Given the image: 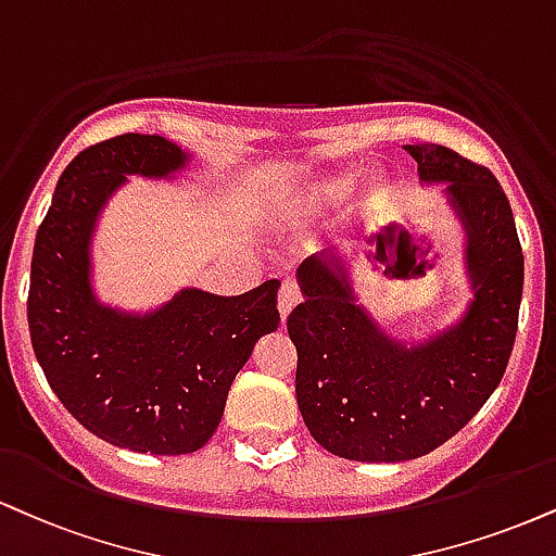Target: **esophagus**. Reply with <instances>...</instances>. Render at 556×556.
I'll return each instance as SVG.
<instances>
[{
    "instance_id": "obj_1",
    "label": "esophagus",
    "mask_w": 556,
    "mask_h": 556,
    "mask_svg": "<svg viewBox=\"0 0 556 556\" xmlns=\"http://www.w3.org/2000/svg\"><path fill=\"white\" fill-rule=\"evenodd\" d=\"M300 300H303L300 285L295 279H285L282 287H279V316H282V320H287V316L292 313V307H295Z\"/></svg>"
}]
</instances>
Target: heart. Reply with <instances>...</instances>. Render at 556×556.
Instances as JSON below:
<instances>
[{
  "label": "heart",
  "instance_id": "1",
  "mask_svg": "<svg viewBox=\"0 0 556 556\" xmlns=\"http://www.w3.org/2000/svg\"><path fill=\"white\" fill-rule=\"evenodd\" d=\"M344 189H346L344 180L326 178L316 186V197H318V202H337V199L344 197Z\"/></svg>",
  "mask_w": 556,
  "mask_h": 556
}]
</instances>
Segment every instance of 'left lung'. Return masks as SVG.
Masks as SVG:
<instances>
[{
  "label": "left lung",
  "instance_id": "obj_1",
  "mask_svg": "<svg viewBox=\"0 0 556 556\" xmlns=\"http://www.w3.org/2000/svg\"><path fill=\"white\" fill-rule=\"evenodd\" d=\"M419 178L438 184L466 225L473 303L427 344L388 339L354 303L346 274L305 258V300L287 318L298 350L295 393L305 427L339 458H419L469 425L505 376L523 295V249L503 186L443 144H406Z\"/></svg>",
  "mask_w": 556,
  "mask_h": 556
}]
</instances>
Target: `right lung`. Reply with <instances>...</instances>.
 <instances>
[{"instance_id": "1", "label": "right lung", "mask_w": 556, "mask_h": 556, "mask_svg": "<svg viewBox=\"0 0 556 556\" xmlns=\"http://www.w3.org/2000/svg\"><path fill=\"white\" fill-rule=\"evenodd\" d=\"M184 163L157 134L87 147L59 178L30 264V342L53 393L100 440L155 456L212 438L253 344L279 326V279L236 298L184 290L147 316L92 295L90 238L103 204L126 176L163 178Z\"/></svg>"}]
</instances>
